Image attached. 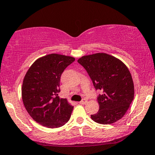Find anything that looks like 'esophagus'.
<instances>
[{
	"instance_id": "1",
	"label": "esophagus",
	"mask_w": 155,
	"mask_h": 155,
	"mask_svg": "<svg viewBox=\"0 0 155 155\" xmlns=\"http://www.w3.org/2000/svg\"><path fill=\"white\" fill-rule=\"evenodd\" d=\"M87 100H84H84L79 102V104H81V105H84V104L87 103Z\"/></svg>"
}]
</instances>
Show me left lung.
<instances>
[{
	"label": "left lung",
	"mask_w": 155,
	"mask_h": 155,
	"mask_svg": "<svg viewBox=\"0 0 155 155\" xmlns=\"http://www.w3.org/2000/svg\"><path fill=\"white\" fill-rule=\"evenodd\" d=\"M92 79L96 90H102L100 109L91 115L94 122L110 124L120 120L133 101L134 86L131 73L122 61L106 53L84 55L78 60Z\"/></svg>",
	"instance_id": "1"
}]
</instances>
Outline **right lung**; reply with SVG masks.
<instances>
[{
    "label": "right lung",
    "mask_w": 155,
    "mask_h": 155,
    "mask_svg": "<svg viewBox=\"0 0 155 155\" xmlns=\"http://www.w3.org/2000/svg\"><path fill=\"white\" fill-rule=\"evenodd\" d=\"M75 61L73 57L50 54L35 61L23 81L21 96L24 107L37 123L58 128L69 120L74 107L60 98V80L63 71Z\"/></svg>",
    "instance_id": "1"
}]
</instances>
